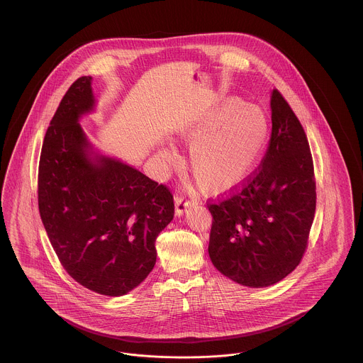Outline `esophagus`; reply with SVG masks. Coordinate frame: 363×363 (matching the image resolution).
<instances>
[{
	"label": "esophagus",
	"mask_w": 363,
	"mask_h": 363,
	"mask_svg": "<svg viewBox=\"0 0 363 363\" xmlns=\"http://www.w3.org/2000/svg\"><path fill=\"white\" fill-rule=\"evenodd\" d=\"M191 206H193V203L188 200L185 196L175 194V211H177L178 215H182Z\"/></svg>",
	"instance_id": "1"
}]
</instances>
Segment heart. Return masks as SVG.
<instances>
[{
    "label": "heart",
    "mask_w": 363,
    "mask_h": 363,
    "mask_svg": "<svg viewBox=\"0 0 363 363\" xmlns=\"http://www.w3.org/2000/svg\"><path fill=\"white\" fill-rule=\"evenodd\" d=\"M267 135L264 116L242 101L228 99L211 110L185 133L194 141L189 166L199 188L220 193L238 185L257 160Z\"/></svg>",
    "instance_id": "heart-1"
}]
</instances>
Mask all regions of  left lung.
<instances>
[{
	"label": "left lung",
	"instance_id": "8db88e82",
	"mask_svg": "<svg viewBox=\"0 0 363 363\" xmlns=\"http://www.w3.org/2000/svg\"><path fill=\"white\" fill-rule=\"evenodd\" d=\"M271 108L272 132L261 163L207 204L213 218L208 246L212 264L249 287L275 284L299 265L315 212L306 133L277 89Z\"/></svg>",
	"mask_w": 363,
	"mask_h": 363
}]
</instances>
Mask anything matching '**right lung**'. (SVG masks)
<instances>
[{"label":"right lung","mask_w":363,"mask_h":363,"mask_svg":"<svg viewBox=\"0 0 363 363\" xmlns=\"http://www.w3.org/2000/svg\"><path fill=\"white\" fill-rule=\"evenodd\" d=\"M94 106L91 76L79 77L45 135L39 213L64 269L88 290H133L156 262L155 241L174 218L170 189L118 160L92 162L79 117Z\"/></svg>","instance_id":"right-lung-1"}]
</instances>
